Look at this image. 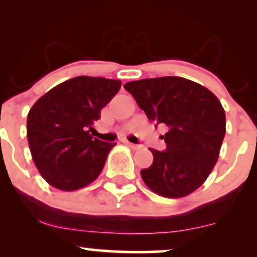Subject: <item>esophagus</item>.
Segmentation results:
<instances>
[{
  "label": "esophagus",
  "instance_id": "1",
  "mask_svg": "<svg viewBox=\"0 0 257 257\" xmlns=\"http://www.w3.org/2000/svg\"><path fill=\"white\" fill-rule=\"evenodd\" d=\"M125 145L128 146V147H131L132 150H140L141 149V145H135V144H132V143H129V141H125Z\"/></svg>",
  "mask_w": 257,
  "mask_h": 257
}]
</instances>
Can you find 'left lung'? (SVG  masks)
I'll return each mask as SVG.
<instances>
[{"instance_id":"1","label":"left lung","mask_w":257,"mask_h":257,"mask_svg":"<svg viewBox=\"0 0 257 257\" xmlns=\"http://www.w3.org/2000/svg\"><path fill=\"white\" fill-rule=\"evenodd\" d=\"M147 118L166 125V151L150 149L152 166L141 170L147 187L167 198H181L196 191L210 175L226 133V114L219 99L196 82L182 77L128 82Z\"/></svg>"}]
</instances>
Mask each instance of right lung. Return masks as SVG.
I'll return each instance as SVG.
<instances>
[{
	"label": "right lung",
	"instance_id": "1",
	"mask_svg": "<svg viewBox=\"0 0 257 257\" xmlns=\"http://www.w3.org/2000/svg\"><path fill=\"white\" fill-rule=\"evenodd\" d=\"M122 82L104 77L67 79L47 91L29 111L26 131L32 159L42 178L61 191H76L101 173L116 143L93 138L88 129Z\"/></svg>",
	"mask_w": 257,
	"mask_h": 257
}]
</instances>
